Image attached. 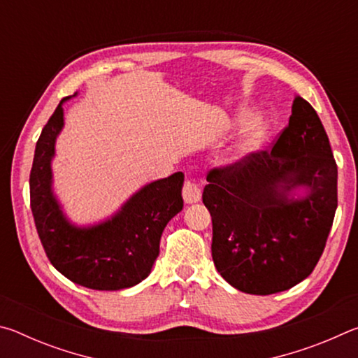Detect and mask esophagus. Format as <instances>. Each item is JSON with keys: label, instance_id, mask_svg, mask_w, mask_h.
I'll return each instance as SVG.
<instances>
[{"label": "esophagus", "instance_id": "obj_1", "mask_svg": "<svg viewBox=\"0 0 358 358\" xmlns=\"http://www.w3.org/2000/svg\"><path fill=\"white\" fill-rule=\"evenodd\" d=\"M201 187H199L194 181L191 180H186L185 181V186H183V199L186 203H196L201 201Z\"/></svg>", "mask_w": 358, "mask_h": 358}]
</instances>
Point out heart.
I'll return each instance as SVG.
<instances>
[{"mask_svg": "<svg viewBox=\"0 0 358 358\" xmlns=\"http://www.w3.org/2000/svg\"><path fill=\"white\" fill-rule=\"evenodd\" d=\"M271 132V126L268 120L262 117L254 118L251 123H248L241 134L238 136L237 142L234 143L232 150L229 153V162H238L243 157L250 156L254 151L259 150L266 142Z\"/></svg>", "mask_w": 358, "mask_h": 358, "instance_id": "1", "label": "heart"}]
</instances>
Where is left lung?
<instances>
[{"instance_id":"8db88e82","label":"left lung","mask_w":358,"mask_h":358,"mask_svg":"<svg viewBox=\"0 0 358 358\" xmlns=\"http://www.w3.org/2000/svg\"><path fill=\"white\" fill-rule=\"evenodd\" d=\"M207 181L202 201L213 222L211 256L230 286L270 295L311 275L338 207V169L310 102L295 98L273 150L215 169Z\"/></svg>"}]
</instances>
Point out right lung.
<instances>
[{
	"mask_svg": "<svg viewBox=\"0 0 358 358\" xmlns=\"http://www.w3.org/2000/svg\"><path fill=\"white\" fill-rule=\"evenodd\" d=\"M47 121L36 143L29 197L41 243L52 265L72 282L94 290H121L142 282L159 256L162 230L183 210L185 175L151 181L113 215L77 224L66 215L53 187L52 161L64 128L63 104Z\"/></svg>",
	"mask_w": 358,
	"mask_h": 358,
	"instance_id": "obj_1",
	"label": "right lung"
}]
</instances>
